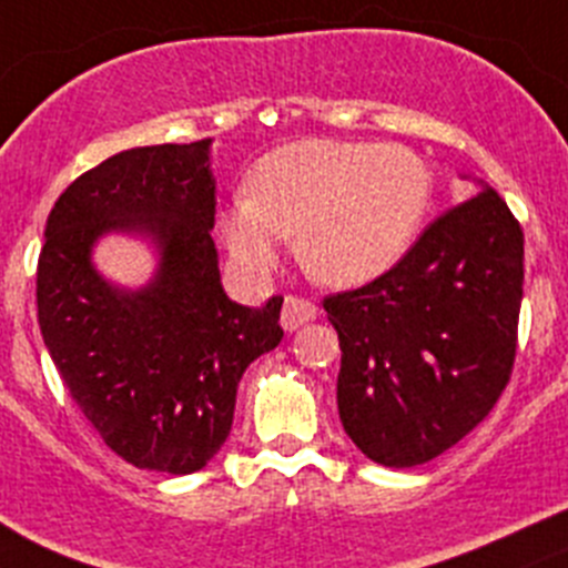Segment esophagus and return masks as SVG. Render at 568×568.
Listing matches in <instances>:
<instances>
[{
    "label": "esophagus",
    "instance_id": "obj_1",
    "mask_svg": "<svg viewBox=\"0 0 568 568\" xmlns=\"http://www.w3.org/2000/svg\"><path fill=\"white\" fill-rule=\"evenodd\" d=\"M316 316H318V305H313L311 300H305V296H285L283 313H280V324H283L288 332H294Z\"/></svg>",
    "mask_w": 568,
    "mask_h": 568
}]
</instances>
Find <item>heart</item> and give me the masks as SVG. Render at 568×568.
<instances>
[{"label":"heart","mask_w":568,"mask_h":568,"mask_svg":"<svg viewBox=\"0 0 568 568\" xmlns=\"http://www.w3.org/2000/svg\"><path fill=\"white\" fill-rule=\"evenodd\" d=\"M432 175L406 148L302 140L252 168L247 194L220 214V236L250 274L266 272L294 233L300 266L332 288L393 268L420 233Z\"/></svg>","instance_id":"obj_1"}]
</instances>
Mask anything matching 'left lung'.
I'll list each match as a JSON object with an SVG mask.
<instances>
[{"instance_id": "left-lung-1", "label": "left lung", "mask_w": 568, "mask_h": 568, "mask_svg": "<svg viewBox=\"0 0 568 568\" xmlns=\"http://www.w3.org/2000/svg\"><path fill=\"white\" fill-rule=\"evenodd\" d=\"M523 280V225L486 186L385 274L324 296L343 352L337 412L371 462H432L495 409L517 359Z\"/></svg>"}]
</instances>
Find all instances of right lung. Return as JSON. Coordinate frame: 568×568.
Instances as JSON below:
<instances>
[{"instance_id": "right-lung-1", "label": "right lung", "mask_w": 568, "mask_h": 568, "mask_svg": "<svg viewBox=\"0 0 568 568\" xmlns=\"http://www.w3.org/2000/svg\"><path fill=\"white\" fill-rule=\"evenodd\" d=\"M209 142L131 148L79 175L38 257V324L73 404L114 454L170 475L211 462L244 371L283 341V296L252 311L222 291ZM109 230L158 236L163 268L148 290L125 295L89 266Z\"/></svg>"}]
</instances>
